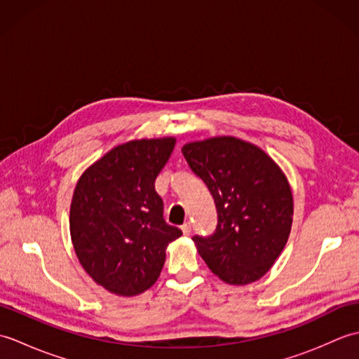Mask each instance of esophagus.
<instances>
[{
    "label": "esophagus",
    "instance_id": "obj_1",
    "mask_svg": "<svg viewBox=\"0 0 359 359\" xmlns=\"http://www.w3.org/2000/svg\"><path fill=\"white\" fill-rule=\"evenodd\" d=\"M182 233H184L185 236H189V234H191V224H189V222H185L184 225H182Z\"/></svg>",
    "mask_w": 359,
    "mask_h": 359
}]
</instances>
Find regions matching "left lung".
I'll return each instance as SVG.
<instances>
[{
    "label": "left lung",
    "instance_id": "left-lung-1",
    "mask_svg": "<svg viewBox=\"0 0 359 359\" xmlns=\"http://www.w3.org/2000/svg\"><path fill=\"white\" fill-rule=\"evenodd\" d=\"M182 152L217 208L215 234L193 238L205 264L231 285L261 279L292 230L293 194L285 174L265 151L231 135L189 142Z\"/></svg>",
    "mask_w": 359,
    "mask_h": 359
}]
</instances>
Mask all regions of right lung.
<instances>
[{
    "label": "right lung",
    "instance_id": "obj_1",
    "mask_svg": "<svg viewBox=\"0 0 359 359\" xmlns=\"http://www.w3.org/2000/svg\"><path fill=\"white\" fill-rule=\"evenodd\" d=\"M174 137L121 143L81 174L74 189L69 230L83 269L98 285L135 296L156 284L168 243L182 236L163 219L154 182Z\"/></svg>",
    "mask_w": 359,
    "mask_h": 359
}]
</instances>
